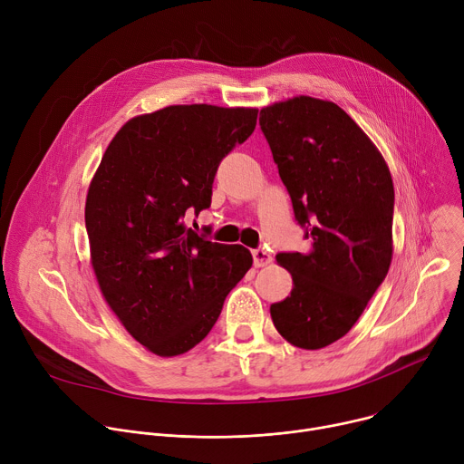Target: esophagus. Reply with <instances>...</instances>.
I'll return each mask as SVG.
<instances>
[{
  "instance_id": "esophagus-1",
  "label": "esophagus",
  "mask_w": 464,
  "mask_h": 464,
  "mask_svg": "<svg viewBox=\"0 0 464 464\" xmlns=\"http://www.w3.org/2000/svg\"><path fill=\"white\" fill-rule=\"evenodd\" d=\"M253 253V264L255 268H262V266H268V264L272 262V256L270 253L264 249V247H256L251 251Z\"/></svg>"
}]
</instances>
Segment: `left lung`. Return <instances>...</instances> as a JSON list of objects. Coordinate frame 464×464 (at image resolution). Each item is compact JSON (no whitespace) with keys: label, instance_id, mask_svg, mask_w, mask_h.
Wrapping results in <instances>:
<instances>
[{"label":"left lung","instance_id":"1","mask_svg":"<svg viewBox=\"0 0 464 464\" xmlns=\"http://www.w3.org/2000/svg\"><path fill=\"white\" fill-rule=\"evenodd\" d=\"M258 124L292 198L308 253H277L292 294L270 306L279 334L315 351L343 338L383 283L392 256L391 172L363 130L334 102L294 97Z\"/></svg>","mask_w":464,"mask_h":464}]
</instances>
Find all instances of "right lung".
I'll return each instance as SVG.
<instances>
[{"instance_id": "1", "label": "right lung", "mask_w": 464, "mask_h": 464, "mask_svg": "<svg viewBox=\"0 0 464 464\" xmlns=\"http://www.w3.org/2000/svg\"><path fill=\"white\" fill-rule=\"evenodd\" d=\"M256 113L190 104L130 119L90 183L86 229L101 292L158 356L200 343L251 268L249 249L211 242L183 218L211 206L218 165L253 134Z\"/></svg>"}]
</instances>
